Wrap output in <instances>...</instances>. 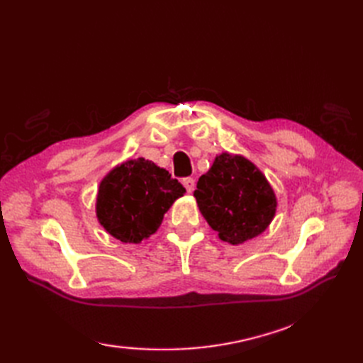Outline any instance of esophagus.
<instances>
[{
	"instance_id": "esophagus-1",
	"label": "esophagus",
	"mask_w": 363,
	"mask_h": 363,
	"mask_svg": "<svg viewBox=\"0 0 363 363\" xmlns=\"http://www.w3.org/2000/svg\"><path fill=\"white\" fill-rule=\"evenodd\" d=\"M182 183H183V186L186 188V191H188L189 194L194 191V184H195V182H194V179H192V177H186V179H183V180H182Z\"/></svg>"
}]
</instances>
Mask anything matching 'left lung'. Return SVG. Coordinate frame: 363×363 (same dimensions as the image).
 Returning <instances> with one entry per match:
<instances>
[{"mask_svg": "<svg viewBox=\"0 0 363 363\" xmlns=\"http://www.w3.org/2000/svg\"><path fill=\"white\" fill-rule=\"evenodd\" d=\"M194 196L207 224L232 245L265 232L277 208L276 194L262 171L244 156L228 152L215 157Z\"/></svg>", "mask_w": 363, "mask_h": 363, "instance_id": "8db88e82", "label": "left lung"}]
</instances>
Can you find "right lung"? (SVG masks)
<instances>
[{"label": "right lung", "mask_w": 363, "mask_h": 363, "mask_svg": "<svg viewBox=\"0 0 363 363\" xmlns=\"http://www.w3.org/2000/svg\"><path fill=\"white\" fill-rule=\"evenodd\" d=\"M184 192L179 180L151 160H127L101 180L96 218L121 242L139 244L157 232L163 215Z\"/></svg>", "instance_id": "add662e5"}]
</instances>
